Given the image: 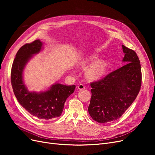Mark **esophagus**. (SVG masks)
<instances>
[{
	"mask_svg": "<svg viewBox=\"0 0 155 155\" xmlns=\"http://www.w3.org/2000/svg\"><path fill=\"white\" fill-rule=\"evenodd\" d=\"M78 88V89H79V90H83V89L85 88V85H83V84H79Z\"/></svg>",
	"mask_w": 155,
	"mask_h": 155,
	"instance_id": "esophagus-1",
	"label": "esophagus"
}]
</instances>
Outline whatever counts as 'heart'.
<instances>
[{"instance_id":"b5f03b06","label":"heart","mask_w":155,"mask_h":155,"mask_svg":"<svg viewBox=\"0 0 155 155\" xmlns=\"http://www.w3.org/2000/svg\"><path fill=\"white\" fill-rule=\"evenodd\" d=\"M97 57L96 55H92L87 58L84 59L81 61V65L82 67H85L91 64L93 62L96 61ZM107 70V63L104 61H98L88 70L87 75L88 77L92 79H97L100 78L105 74Z\"/></svg>"}]
</instances>
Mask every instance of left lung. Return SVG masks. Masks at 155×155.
<instances>
[{
	"instance_id": "left-lung-1",
	"label": "left lung",
	"mask_w": 155,
	"mask_h": 155,
	"mask_svg": "<svg viewBox=\"0 0 155 155\" xmlns=\"http://www.w3.org/2000/svg\"><path fill=\"white\" fill-rule=\"evenodd\" d=\"M123 67L91 83L92 96L88 110L98 123L118 120L133 104L141 88L142 70L137 53L122 45Z\"/></svg>"
}]
</instances>
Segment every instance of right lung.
<instances>
[{
  "instance_id": "obj_1",
  "label": "right lung",
  "mask_w": 155,
  "mask_h": 155,
  "mask_svg": "<svg viewBox=\"0 0 155 155\" xmlns=\"http://www.w3.org/2000/svg\"><path fill=\"white\" fill-rule=\"evenodd\" d=\"M42 43L37 39L23 45L18 50L11 70V83L18 103L33 116L50 120L61 114L64 103L74 92L76 86L56 83L48 91L37 93L27 90L22 81V72L32 55L39 53Z\"/></svg>"
}]
</instances>
